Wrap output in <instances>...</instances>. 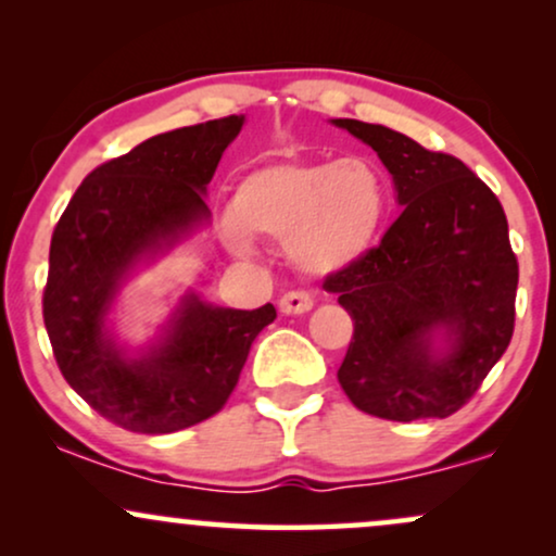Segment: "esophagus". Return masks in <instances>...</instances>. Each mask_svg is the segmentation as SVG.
Returning <instances> with one entry per match:
<instances>
[{
  "mask_svg": "<svg viewBox=\"0 0 556 556\" xmlns=\"http://www.w3.org/2000/svg\"><path fill=\"white\" fill-rule=\"evenodd\" d=\"M314 308V298L303 290H290L279 298V311L287 316H295V314H308Z\"/></svg>",
  "mask_w": 556,
  "mask_h": 556,
  "instance_id": "obj_1",
  "label": "esophagus"
}]
</instances>
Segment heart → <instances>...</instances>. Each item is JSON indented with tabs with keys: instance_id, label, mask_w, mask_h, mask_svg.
I'll return each instance as SVG.
<instances>
[{
	"instance_id": "b5f03b06",
	"label": "heart",
	"mask_w": 556,
	"mask_h": 556,
	"mask_svg": "<svg viewBox=\"0 0 556 556\" xmlns=\"http://www.w3.org/2000/svg\"><path fill=\"white\" fill-rule=\"evenodd\" d=\"M229 212L242 232L287 242L300 269L324 274L376 245L389 214V185L368 159L277 162L242 177ZM232 245L242 248L238 232Z\"/></svg>"
}]
</instances>
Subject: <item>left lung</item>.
Wrapping results in <instances>:
<instances>
[{
  "label": "left lung",
  "instance_id": "1",
  "mask_svg": "<svg viewBox=\"0 0 556 556\" xmlns=\"http://www.w3.org/2000/svg\"><path fill=\"white\" fill-rule=\"evenodd\" d=\"M334 125L379 154L405 206L379 245L324 279L353 318L337 379L368 416L446 418L473 397L513 340L518 256L507 216L457 156L384 125ZM442 326L453 350L437 356L430 331Z\"/></svg>",
  "mask_w": 556,
  "mask_h": 556
}]
</instances>
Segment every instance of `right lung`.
Here are the masks:
<instances>
[{
	"label": "right lung",
	"instance_id": "add662e5",
	"mask_svg": "<svg viewBox=\"0 0 556 556\" xmlns=\"http://www.w3.org/2000/svg\"><path fill=\"white\" fill-rule=\"evenodd\" d=\"M240 127L242 114H229L143 140L96 167L54 227L43 324L56 366L119 429L172 433L216 416L253 340L277 318L271 303L232 311L190 298L167 342L140 361H127L104 334L127 269L208 216L203 190Z\"/></svg>",
	"mask_w": 556,
	"mask_h": 556
}]
</instances>
